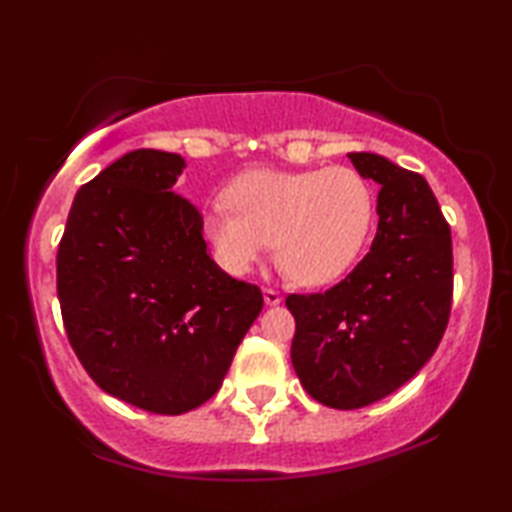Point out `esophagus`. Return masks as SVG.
<instances>
[{
	"label": "esophagus",
	"mask_w": 512,
	"mask_h": 512,
	"mask_svg": "<svg viewBox=\"0 0 512 512\" xmlns=\"http://www.w3.org/2000/svg\"><path fill=\"white\" fill-rule=\"evenodd\" d=\"M263 298H265V305H279L284 296L277 289H263Z\"/></svg>",
	"instance_id": "1"
}]
</instances>
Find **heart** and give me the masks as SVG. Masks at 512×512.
<instances>
[{
	"instance_id": "1",
	"label": "heart",
	"mask_w": 512,
	"mask_h": 512,
	"mask_svg": "<svg viewBox=\"0 0 512 512\" xmlns=\"http://www.w3.org/2000/svg\"><path fill=\"white\" fill-rule=\"evenodd\" d=\"M228 207L205 216L216 261L247 275L277 240V256L293 282L324 286L340 279L366 247L375 193L352 167L279 172L254 170L228 188Z\"/></svg>"
}]
</instances>
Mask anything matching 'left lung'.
Wrapping results in <instances>:
<instances>
[{"instance_id":"obj_1","label":"left lung","mask_w":512,"mask_h":512,"mask_svg":"<svg viewBox=\"0 0 512 512\" xmlns=\"http://www.w3.org/2000/svg\"><path fill=\"white\" fill-rule=\"evenodd\" d=\"M380 184L373 247L324 293L286 296L303 389L335 410L394 394L431 359L452 310V235L422 174L377 153H349Z\"/></svg>"}]
</instances>
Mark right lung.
<instances>
[{
  "instance_id": "obj_1",
  "label": "right lung",
  "mask_w": 512,
  "mask_h": 512,
  "mask_svg": "<svg viewBox=\"0 0 512 512\" xmlns=\"http://www.w3.org/2000/svg\"><path fill=\"white\" fill-rule=\"evenodd\" d=\"M184 158L137 149L83 184L58 247L69 345L107 394L184 415L219 391L263 310L209 256L202 214L172 188Z\"/></svg>"
}]
</instances>
